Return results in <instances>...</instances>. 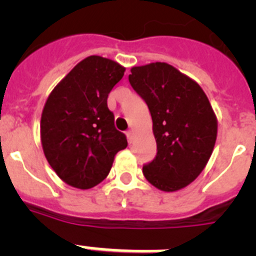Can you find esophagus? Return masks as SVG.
<instances>
[{
  "instance_id": "34e87169",
  "label": "esophagus",
  "mask_w": 256,
  "mask_h": 256,
  "mask_svg": "<svg viewBox=\"0 0 256 256\" xmlns=\"http://www.w3.org/2000/svg\"><path fill=\"white\" fill-rule=\"evenodd\" d=\"M126 137H128L130 144H132L133 140H134V133H133V130H128V132H126Z\"/></svg>"
}]
</instances>
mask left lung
<instances>
[{
	"label": "left lung",
	"mask_w": 256,
	"mask_h": 256,
	"mask_svg": "<svg viewBox=\"0 0 256 256\" xmlns=\"http://www.w3.org/2000/svg\"><path fill=\"white\" fill-rule=\"evenodd\" d=\"M128 79L152 118L156 156L144 165L162 191L186 187L205 168L216 140V118L200 86L166 62L130 69Z\"/></svg>",
	"instance_id": "1"
}]
</instances>
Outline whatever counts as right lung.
I'll return each instance as SVG.
<instances>
[{"mask_svg":"<svg viewBox=\"0 0 256 256\" xmlns=\"http://www.w3.org/2000/svg\"><path fill=\"white\" fill-rule=\"evenodd\" d=\"M122 65L90 56L51 92L40 118L44 156L61 180L92 188L108 177L116 152L128 146L114 126L108 96L124 76Z\"/></svg>","mask_w":256,"mask_h":256,"instance_id":"obj_1","label":"right lung"}]
</instances>
